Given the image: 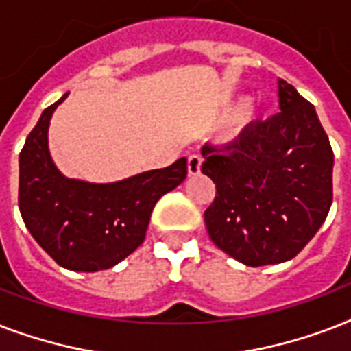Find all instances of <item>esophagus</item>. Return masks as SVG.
<instances>
[{
  "instance_id": "1",
  "label": "esophagus",
  "mask_w": 351,
  "mask_h": 351,
  "mask_svg": "<svg viewBox=\"0 0 351 351\" xmlns=\"http://www.w3.org/2000/svg\"><path fill=\"white\" fill-rule=\"evenodd\" d=\"M200 167H202V156L200 154H189L187 156V173H189V176L198 175Z\"/></svg>"
}]
</instances>
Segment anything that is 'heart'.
I'll return each instance as SVG.
<instances>
[{
	"label": "heart",
	"mask_w": 351,
	"mask_h": 351,
	"mask_svg": "<svg viewBox=\"0 0 351 351\" xmlns=\"http://www.w3.org/2000/svg\"><path fill=\"white\" fill-rule=\"evenodd\" d=\"M242 112V117H251L253 114V104L247 100H242L237 104V107L233 109V114H240Z\"/></svg>",
	"instance_id": "heart-1"
}]
</instances>
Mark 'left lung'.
I'll return each mask as SVG.
<instances>
[{
    "instance_id": "obj_1",
    "label": "left lung",
    "mask_w": 351,
    "mask_h": 351,
    "mask_svg": "<svg viewBox=\"0 0 351 351\" xmlns=\"http://www.w3.org/2000/svg\"><path fill=\"white\" fill-rule=\"evenodd\" d=\"M278 104L233 142L202 147V173L217 186L204 213L209 239L251 267L293 258L332 206L333 151L315 107L284 80Z\"/></svg>"
}]
</instances>
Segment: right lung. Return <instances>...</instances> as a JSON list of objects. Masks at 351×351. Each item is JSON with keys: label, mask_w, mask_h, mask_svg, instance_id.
<instances>
[{"label": "right lung", "mask_w": 351, "mask_h": 351, "mask_svg": "<svg viewBox=\"0 0 351 351\" xmlns=\"http://www.w3.org/2000/svg\"><path fill=\"white\" fill-rule=\"evenodd\" d=\"M41 112L19 153V213L34 240L65 269L100 271L142 244L154 204L186 180L187 160L109 184L67 178L49 153L56 107Z\"/></svg>", "instance_id": "right-lung-1"}]
</instances>
